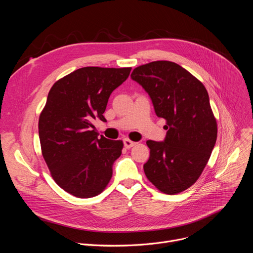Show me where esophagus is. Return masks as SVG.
<instances>
[{
    "mask_svg": "<svg viewBox=\"0 0 253 253\" xmlns=\"http://www.w3.org/2000/svg\"><path fill=\"white\" fill-rule=\"evenodd\" d=\"M123 142H124V147L127 148V149L133 147V146L135 145V144H136V142H133V141H131V140H129V139H124Z\"/></svg>",
    "mask_w": 253,
    "mask_h": 253,
    "instance_id": "34e87169",
    "label": "esophagus"
}]
</instances>
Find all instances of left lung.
Wrapping results in <instances>:
<instances>
[{"instance_id": "obj_1", "label": "left lung", "mask_w": 253, "mask_h": 253, "mask_svg": "<svg viewBox=\"0 0 253 253\" xmlns=\"http://www.w3.org/2000/svg\"><path fill=\"white\" fill-rule=\"evenodd\" d=\"M131 78L148 93L156 115L166 120L164 141L146 142L150 157L144 172L161 192H182L201 175L217 138L208 93L187 70L170 61L139 66Z\"/></svg>"}]
</instances>
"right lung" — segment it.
Returning <instances> with one entry per match:
<instances>
[{"label": "right lung", "mask_w": 253, "mask_h": 253, "mask_svg": "<svg viewBox=\"0 0 253 253\" xmlns=\"http://www.w3.org/2000/svg\"><path fill=\"white\" fill-rule=\"evenodd\" d=\"M130 72L84 67L52 86L39 118V137L51 175L66 192L90 198L109 183L123 142L99 137L93 122L106 120L108 99Z\"/></svg>", "instance_id": "1"}]
</instances>
